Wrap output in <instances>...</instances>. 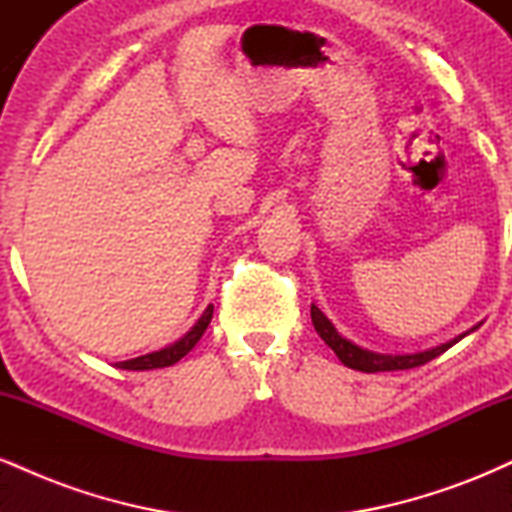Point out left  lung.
Segmentation results:
<instances>
[{
  "label": "left lung",
  "mask_w": 512,
  "mask_h": 512,
  "mask_svg": "<svg viewBox=\"0 0 512 512\" xmlns=\"http://www.w3.org/2000/svg\"><path fill=\"white\" fill-rule=\"evenodd\" d=\"M310 317H313V325H315V332L320 334L322 342H325L330 349L337 354L339 361L344 363V366L354 368V370H361V373H380V370H407V368H416V366H424V363L433 361V358L443 354V351H448L452 344H457L460 339L467 337L469 332L479 330L477 327H472V330H467L460 337L450 339V342L436 346V349H428V351H419V354H375V351H368V349H361V346H356L354 342H349V339H344L342 334L337 332V327L332 325L330 320H327V315L322 313L320 308L313 303L310 305Z\"/></svg>",
  "instance_id": "obj_1"
}]
</instances>
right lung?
Wrapping results in <instances>:
<instances>
[{
    "label": "right lung",
    "mask_w": 512,
    "mask_h": 512,
    "mask_svg": "<svg viewBox=\"0 0 512 512\" xmlns=\"http://www.w3.org/2000/svg\"><path fill=\"white\" fill-rule=\"evenodd\" d=\"M211 315H214V305H207V310H204L202 317L192 325V330L185 334V337H180L178 342L166 346V349L161 351H151V354H144L139 358H129V361H120L117 363V368H125V370H154V368H166V366H173V363H178L182 356H187L192 351V346H195L199 339H202L204 330L209 327L211 322Z\"/></svg>",
    "instance_id": "1"
}]
</instances>
